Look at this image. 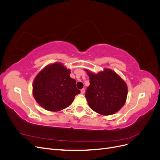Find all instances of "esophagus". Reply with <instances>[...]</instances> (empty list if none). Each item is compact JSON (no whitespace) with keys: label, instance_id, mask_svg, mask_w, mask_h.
Returning <instances> with one entry per match:
<instances>
[{"label":"esophagus","instance_id":"esophagus-1","mask_svg":"<svg viewBox=\"0 0 160 160\" xmlns=\"http://www.w3.org/2000/svg\"><path fill=\"white\" fill-rule=\"evenodd\" d=\"M85 92V89L84 88L81 89V94H84Z\"/></svg>","mask_w":160,"mask_h":160}]
</instances>
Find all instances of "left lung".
<instances>
[{
	"label": "left lung",
	"mask_w": 160,
	"mask_h": 160,
	"mask_svg": "<svg viewBox=\"0 0 160 160\" xmlns=\"http://www.w3.org/2000/svg\"><path fill=\"white\" fill-rule=\"evenodd\" d=\"M90 85L86 90L85 98L90 108L103 115L115 113L122 108L128 95L124 81L109 69L97 75L86 70Z\"/></svg>",
	"instance_id": "obj_1"
}]
</instances>
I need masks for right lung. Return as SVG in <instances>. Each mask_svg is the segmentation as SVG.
<instances>
[{
    "label": "right lung",
    "mask_w": 160,
    "mask_h": 160,
    "mask_svg": "<svg viewBox=\"0 0 160 160\" xmlns=\"http://www.w3.org/2000/svg\"><path fill=\"white\" fill-rule=\"evenodd\" d=\"M70 70L60 62L42 69L33 82V96L42 108L57 111L68 107L75 96L80 93L76 81L70 77Z\"/></svg>",
    "instance_id": "1"
}]
</instances>
